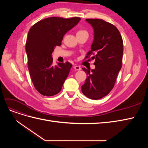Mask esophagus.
<instances>
[{"label":"esophagus","mask_w":148,"mask_h":148,"mask_svg":"<svg viewBox=\"0 0 148 148\" xmlns=\"http://www.w3.org/2000/svg\"><path fill=\"white\" fill-rule=\"evenodd\" d=\"M73 68H74V69H75V70H82L81 67H80L79 66H78V65L74 66Z\"/></svg>","instance_id":"obj_1"}]
</instances>
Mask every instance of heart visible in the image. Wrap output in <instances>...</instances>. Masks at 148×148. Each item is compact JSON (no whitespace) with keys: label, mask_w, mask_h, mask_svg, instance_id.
I'll list each match as a JSON object with an SVG mask.
<instances>
[{"label":"heart","mask_w":148,"mask_h":148,"mask_svg":"<svg viewBox=\"0 0 148 148\" xmlns=\"http://www.w3.org/2000/svg\"><path fill=\"white\" fill-rule=\"evenodd\" d=\"M82 33H88L85 30H83V29H79L77 31V34H82Z\"/></svg>","instance_id":"obj_1"}]
</instances>
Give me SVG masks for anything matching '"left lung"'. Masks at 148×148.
<instances>
[{
	"instance_id": "8db88e82",
	"label": "left lung",
	"mask_w": 148,
	"mask_h": 148,
	"mask_svg": "<svg viewBox=\"0 0 148 148\" xmlns=\"http://www.w3.org/2000/svg\"><path fill=\"white\" fill-rule=\"evenodd\" d=\"M86 21L94 29V40L84 59L95 55L91 59H95V69H83L87 78L82 91L89 99L97 100L107 96L114 86L122 68L123 40L118 29L109 22L101 19Z\"/></svg>"
}]
</instances>
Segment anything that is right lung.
<instances>
[{"instance_id": "add662e5", "label": "right lung", "mask_w": 148, "mask_h": 148, "mask_svg": "<svg viewBox=\"0 0 148 148\" xmlns=\"http://www.w3.org/2000/svg\"><path fill=\"white\" fill-rule=\"evenodd\" d=\"M81 18L49 17L35 23L28 32L26 52L30 77L36 89L43 96H52L60 91L72 66L70 63L53 65L52 53L60 46L67 31Z\"/></svg>"}]
</instances>
